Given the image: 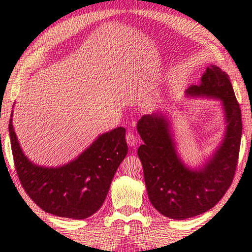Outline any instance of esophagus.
Masks as SVG:
<instances>
[{"instance_id": "obj_1", "label": "esophagus", "mask_w": 252, "mask_h": 252, "mask_svg": "<svg viewBox=\"0 0 252 252\" xmlns=\"http://www.w3.org/2000/svg\"><path fill=\"white\" fill-rule=\"evenodd\" d=\"M126 143H127V146H129V147H135V146H137V143H138L137 137H135V135L133 133H131V132L126 133Z\"/></svg>"}]
</instances>
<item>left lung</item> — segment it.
Wrapping results in <instances>:
<instances>
[{
	"label": "left lung",
	"mask_w": 252,
	"mask_h": 252,
	"mask_svg": "<svg viewBox=\"0 0 252 252\" xmlns=\"http://www.w3.org/2000/svg\"><path fill=\"white\" fill-rule=\"evenodd\" d=\"M187 95L221 99L225 114L224 139L212 158L197 169L179 158L170 131V121L161 113L146 114L137 129L143 140L138 148L151 204L165 217L185 220L206 212L224 196L233 181L240 150L241 110L227 74L211 65L199 85Z\"/></svg>",
	"instance_id": "8db88e82"
}]
</instances>
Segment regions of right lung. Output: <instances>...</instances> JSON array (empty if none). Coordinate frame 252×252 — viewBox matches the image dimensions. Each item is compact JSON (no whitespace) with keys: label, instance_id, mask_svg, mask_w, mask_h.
I'll return each mask as SVG.
<instances>
[{"label":"right lung","instance_id":"obj_1","mask_svg":"<svg viewBox=\"0 0 252 252\" xmlns=\"http://www.w3.org/2000/svg\"><path fill=\"white\" fill-rule=\"evenodd\" d=\"M12 113L9 122L12 155L19 181L29 197L45 212L62 218L82 220L99 210L115 171L127 154L125 127L98 135L66 165L43 167L23 154L12 125Z\"/></svg>","mask_w":252,"mask_h":252}]
</instances>
